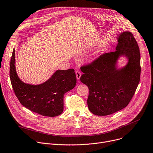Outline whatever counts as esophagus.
Masks as SVG:
<instances>
[{
	"label": "esophagus",
	"mask_w": 153,
	"mask_h": 153,
	"mask_svg": "<svg viewBox=\"0 0 153 153\" xmlns=\"http://www.w3.org/2000/svg\"><path fill=\"white\" fill-rule=\"evenodd\" d=\"M75 74H76V76L77 79H79V78H80L81 76V72H79V71H76Z\"/></svg>",
	"instance_id": "34e87169"
}]
</instances>
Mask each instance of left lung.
Listing matches in <instances>:
<instances>
[{
    "instance_id": "left-lung-1",
    "label": "left lung",
    "mask_w": 153,
    "mask_h": 153,
    "mask_svg": "<svg viewBox=\"0 0 153 153\" xmlns=\"http://www.w3.org/2000/svg\"><path fill=\"white\" fill-rule=\"evenodd\" d=\"M114 52L105 53L91 64L82 67L80 81L89 88L87 100L89 111L97 116H107L127 106L140 78V53L133 34L126 31L117 37ZM122 56L127 64L118 68Z\"/></svg>"
}]
</instances>
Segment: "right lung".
Wrapping results in <instances>:
<instances>
[{"label": "right lung", "mask_w": 153, "mask_h": 153, "mask_svg": "<svg viewBox=\"0 0 153 153\" xmlns=\"http://www.w3.org/2000/svg\"><path fill=\"white\" fill-rule=\"evenodd\" d=\"M10 77L19 102L30 111L49 117L60 115L64 110V96L75 88L76 78L73 68L57 70L44 83L30 85L19 78L15 67L13 49L10 65Z\"/></svg>", "instance_id": "add662e5"}]
</instances>
